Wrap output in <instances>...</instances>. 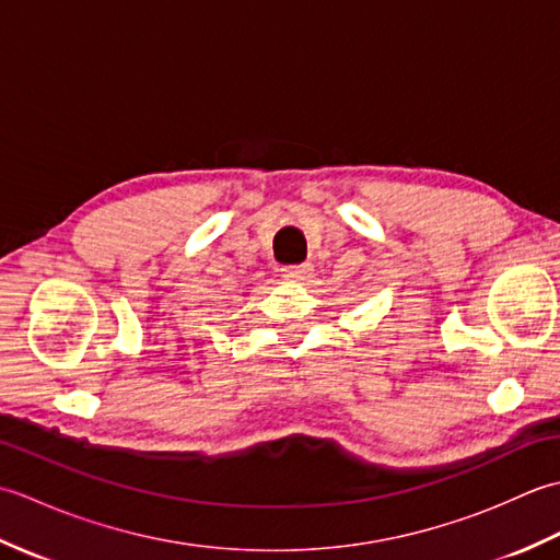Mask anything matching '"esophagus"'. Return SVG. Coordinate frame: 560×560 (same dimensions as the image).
Wrapping results in <instances>:
<instances>
[{
    "label": "esophagus",
    "instance_id": "1",
    "mask_svg": "<svg viewBox=\"0 0 560 560\" xmlns=\"http://www.w3.org/2000/svg\"><path fill=\"white\" fill-rule=\"evenodd\" d=\"M313 265L311 261H303V265H291V267H283L281 269V273H283V279L287 281H295V283H305V281H311L313 279Z\"/></svg>",
    "mask_w": 560,
    "mask_h": 560
}]
</instances>
